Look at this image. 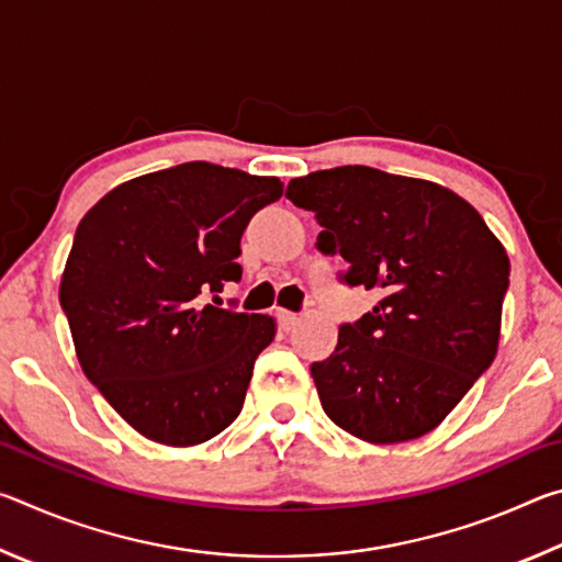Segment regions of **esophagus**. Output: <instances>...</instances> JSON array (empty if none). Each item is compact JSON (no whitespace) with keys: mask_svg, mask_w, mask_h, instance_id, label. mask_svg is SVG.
<instances>
[{"mask_svg":"<svg viewBox=\"0 0 562 562\" xmlns=\"http://www.w3.org/2000/svg\"><path fill=\"white\" fill-rule=\"evenodd\" d=\"M278 317H280V325H282L284 329H292V327L297 325V322H300V315H297V312H288V310H280V312H278Z\"/></svg>","mask_w":562,"mask_h":562,"instance_id":"1","label":"esophagus"}]
</instances>
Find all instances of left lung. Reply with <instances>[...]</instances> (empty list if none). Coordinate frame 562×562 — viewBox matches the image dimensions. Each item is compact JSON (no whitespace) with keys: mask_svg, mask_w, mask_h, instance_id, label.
<instances>
[{"mask_svg":"<svg viewBox=\"0 0 562 562\" xmlns=\"http://www.w3.org/2000/svg\"><path fill=\"white\" fill-rule=\"evenodd\" d=\"M288 198L345 258L341 280L376 297L310 369L325 414L369 443L434 431L496 359L506 247L453 190L369 166L294 178Z\"/></svg>","mask_w":562,"mask_h":562,"instance_id":"8db88e82","label":"left lung"}]
</instances>
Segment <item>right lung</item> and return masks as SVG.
<instances>
[{
	"label": "right lung",
	"mask_w": 562,
	"mask_h": 562,
	"mask_svg": "<svg viewBox=\"0 0 562 562\" xmlns=\"http://www.w3.org/2000/svg\"><path fill=\"white\" fill-rule=\"evenodd\" d=\"M280 195V178L193 160L116 186L76 227L59 284L76 357L146 439L198 446L240 414L278 325L205 297L243 278L245 227Z\"/></svg>",
	"instance_id": "1"
}]
</instances>
